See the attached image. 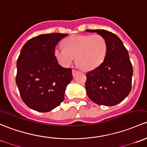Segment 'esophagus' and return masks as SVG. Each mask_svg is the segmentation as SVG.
Masks as SVG:
<instances>
[{"label":"esophagus","instance_id":"esophagus-1","mask_svg":"<svg viewBox=\"0 0 147 147\" xmlns=\"http://www.w3.org/2000/svg\"><path fill=\"white\" fill-rule=\"evenodd\" d=\"M78 73V71H77V70H74V69H73V70H72V74H73V76H75Z\"/></svg>","mask_w":147,"mask_h":147}]
</instances>
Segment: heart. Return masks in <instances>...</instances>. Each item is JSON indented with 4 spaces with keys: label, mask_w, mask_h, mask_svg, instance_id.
Wrapping results in <instances>:
<instances>
[{
    "label": "heart",
    "mask_w": 147,
    "mask_h": 147,
    "mask_svg": "<svg viewBox=\"0 0 147 147\" xmlns=\"http://www.w3.org/2000/svg\"><path fill=\"white\" fill-rule=\"evenodd\" d=\"M63 45L64 48H56L54 55L64 67L70 66L76 57L83 69H94L102 63L106 54V42L100 34L73 35L63 41Z\"/></svg>",
    "instance_id": "1"
}]
</instances>
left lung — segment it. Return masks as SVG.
<instances>
[{
  "instance_id": "8db88e82",
  "label": "left lung",
  "mask_w": 147,
  "mask_h": 147,
  "mask_svg": "<svg viewBox=\"0 0 147 147\" xmlns=\"http://www.w3.org/2000/svg\"><path fill=\"white\" fill-rule=\"evenodd\" d=\"M105 39L107 51L103 62L86 74V90L95 103L113 106L129 95L133 69L129 54L116 34L105 30H86Z\"/></svg>"
}]
</instances>
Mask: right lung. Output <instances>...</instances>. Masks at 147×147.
I'll return each instance as SVG.
<instances>
[{
    "label": "right lung",
    "mask_w": 147,
    "mask_h": 147,
    "mask_svg": "<svg viewBox=\"0 0 147 147\" xmlns=\"http://www.w3.org/2000/svg\"><path fill=\"white\" fill-rule=\"evenodd\" d=\"M68 34H42L30 39L17 61L16 84L23 102L30 108L47 113L61 104L71 69L63 68L54 55L57 43Z\"/></svg>",
    "instance_id": "obj_1"
}]
</instances>
